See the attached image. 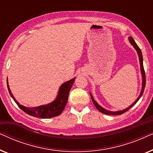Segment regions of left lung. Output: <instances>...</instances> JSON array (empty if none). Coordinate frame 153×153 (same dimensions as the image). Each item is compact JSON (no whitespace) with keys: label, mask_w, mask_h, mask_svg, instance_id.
<instances>
[{"label":"left lung","mask_w":153,"mask_h":153,"mask_svg":"<svg viewBox=\"0 0 153 153\" xmlns=\"http://www.w3.org/2000/svg\"><path fill=\"white\" fill-rule=\"evenodd\" d=\"M128 39L129 41V42L131 45L133 46L134 48L136 51H137V53H138V56H139V62H140V70H141V76H142V87H141V93H140V95H139V97H137V99L135 100L134 102V103H132L131 104L130 106H129L128 107L125 108V109L123 110H121V111H108V110H106L105 108L102 107L99 104L97 103V102L95 101V100H94V98L93 97V95H92V94H91V99L93 100V102L94 104V105L95 106V107L97 108L98 110L100 111V112L102 113V114H106V115H120V114H124L125 112H126L127 111H128L129 108H131V107L134 105H135L136 103L139 101V100L141 98V97L143 95V91H144V89H145V86H146V75H145V72H144V68H143V56H142V53H141V49H140V48L138 47V45H137V43L135 42L134 40V39L132 38L131 37H128Z\"/></svg>","instance_id":"left-lung-1"}]
</instances>
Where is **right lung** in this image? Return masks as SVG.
Returning <instances> with one entry per match:
<instances>
[{
	"label": "right lung",
	"mask_w": 153,
	"mask_h": 153,
	"mask_svg": "<svg viewBox=\"0 0 153 153\" xmlns=\"http://www.w3.org/2000/svg\"><path fill=\"white\" fill-rule=\"evenodd\" d=\"M75 79L76 78H73L71 80L63 83L60 85L58 91L57 96L53 102L47 104L35 106V107H27V106H23L22 104L19 103V102L15 99V97H14L11 91H10L7 79V84L10 95H11L12 99L19 106V107L24 111L25 113L30 115V116L36 117V118H51L53 117L59 116L65 107L67 102H68L69 93H70L71 88L74 82Z\"/></svg>",
	"instance_id": "right-lung-1"
}]
</instances>
